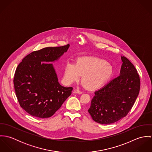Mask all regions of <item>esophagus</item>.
<instances>
[{"mask_svg":"<svg viewBox=\"0 0 152 152\" xmlns=\"http://www.w3.org/2000/svg\"><path fill=\"white\" fill-rule=\"evenodd\" d=\"M74 92L75 93V94H81L83 93L82 91H80L78 89H75L74 90Z\"/></svg>","mask_w":152,"mask_h":152,"instance_id":"1","label":"esophagus"}]
</instances>
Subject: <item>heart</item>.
I'll list each match as a JSON object with an SVG mask.
<instances>
[{"label":"heart","instance_id":"1","mask_svg":"<svg viewBox=\"0 0 152 152\" xmlns=\"http://www.w3.org/2000/svg\"><path fill=\"white\" fill-rule=\"evenodd\" d=\"M113 74V68L106 60L96 57H81L75 64L68 63L64 69V81L71 84L83 75L82 84L89 89L102 87Z\"/></svg>","mask_w":152,"mask_h":152}]
</instances>
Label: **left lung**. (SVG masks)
<instances>
[{
  "mask_svg": "<svg viewBox=\"0 0 152 152\" xmlns=\"http://www.w3.org/2000/svg\"><path fill=\"white\" fill-rule=\"evenodd\" d=\"M120 75L95 92L88 112L99 124L108 125L125 117L139 95L140 82L134 66L124 56Z\"/></svg>",
  "mask_w": 152,
  "mask_h": 152,
  "instance_id": "left-lung-1",
  "label": "left lung"
}]
</instances>
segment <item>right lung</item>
<instances>
[{
  "instance_id": "obj_1",
  "label": "right lung",
  "mask_w": 152,
  "mask_h": 152,
  "mask_svg": "<svg viewBox=\"0 0 152 152\" xmlns=\"http://www.w3.org/2000/svg\"><path fill=\"white\" fill-rule=\"evenodd\" d=\"M69 47L67 44L33 51L18 66L13 80L16 95L20 107L31 116L51 117L71 95L73 88L60 84L51 63Z\"/></svg>"
}]
</instances>
